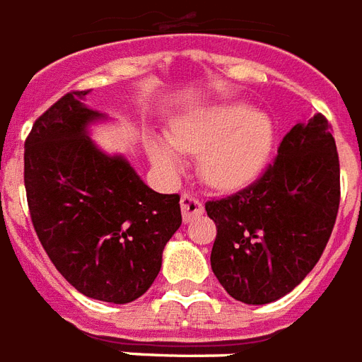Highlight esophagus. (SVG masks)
<instances>
[{
  "label": "esophagus",
  "mask_w": 362,
  "mask_h": 362,
  "mask_svg": "<svg viewBox=\"0 0 362 362\" xmlns=\"http://www.w3.org/2000/svg\"><path fill=\"white\" fill-rule=\"evenodd\" d=\"M181 214L185 221H191L204 214V206L199 199H194L192 194H183L181 197Z\"/></svg>",
  "instance_id": "34e87169"
}]
</instances>
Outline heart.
I'll list each match as a JSON object with an SVG mask.
<instances>
[{"mask_svg": "<svg viewBox=\"0 0 362 362\" xmlns=\"http://www.w3.org/2000/svg\"><path fill=\"white\" fill-rule=\"evenodd\" d=\"M274 144V129L247 102L206 105L173 123L170 141L152 136L150 160L168 177L183 170L179 152L200 154L202 179L221 191H235L264 170Z\"/></svg>", "mask_w": 362, "mask_h": 362, "instance_id": "heart-1", "label": "heart"}]
</instances>
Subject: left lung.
<instances>
[{
    "mask_svg": "<svg viewBox=\"0 0 362 362\" xmlns=\"http://www.w3.org/2000/svg\"><path fill=\"white\" fill-rule=\"evenodd\" d=\"M339 208V158L328 119L316 113L284 136L278 158L247 189L208 200L218 235L210 264L233 299L278 300L320 260Z\"/></svg>",
    "mask_w": 362,
    "mask_h": 362,
    "instance_id": "8db88e82",
    "label": "left lung"
}]
</instances>
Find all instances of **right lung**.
<instances>
[{
    "instance_id": "add662e5",
    "label": "right lung",
    "mask_w": 362,
    "mask_h": 362,
    "mask_svg": "<svg viewBox=\"0 0 362 362\" xmlns=\"http://www.w3.org/2000/svg\"><path fill=\"white\" fill-rule=\"evenodd\" d=\"M86 90L59 98L25 142V189L36 235L63 278L86 297L115 305L139 299L162 268L181 226L179 194H160L119 154L88 136L104 113Z\"/></svg>"
}]
</instances>
